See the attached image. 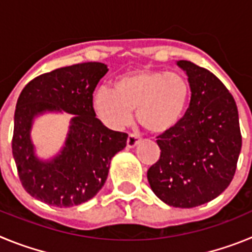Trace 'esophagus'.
<instances>
[{
	"label": "esophagus",
	"instance_id": "1",
	"mask_svg": "<svg viewBox=\"0 0 252 252\" xmlns=\"http://www.w3.org/2000/svg\"><path fill=\"white\" fill-rule=\"evenodd\" d=\"M139 141H140L139 136L133 135V133H130L127 137V141H126V145H127V148H135V146L139 144Z\"/></svg>",
	"mask_w": 252,
	"mask_h": 252
}]
</instances>
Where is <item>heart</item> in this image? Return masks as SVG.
Returning <instances> with one entry per match:
<instances>
[{"instance_id": "1", "label": "heart", "mask_w": 252, "mask_h": 252, "mask_svg": "<svg viewBox=\"0 0 252 252\" xmlns=\"http://www.w3.org/2000/svg\"><path fill=\"white\" fill-rule=\"evenodd\" d=\"M190 97L187 78L158 69H140L124 74L115 90L95 91L93 106L97 115L112 128H122L132 121V111L142 127L161 135L180 121Z\"/></svg>"}]
</instances>
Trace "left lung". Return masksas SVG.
Listing matches in <instances>:
<instances>
[{
	"mask_svg": "<svg viewBox=\"0 0 252 252\" xmlns=\"http://www.w3.org/2000/svg\"><path fill=\"white\" fill-rule=\"evenodd\" d=\"M192 91L174 127L158 136L160 158L149 168L153 192L166 204L193 208L212 201L232 182L242 145L232 94L213 73L179 60Z\"/></svg>",
	"mask_w": 252,
	"mask_h": 252,
	"instance_id": "8db88e82",
	"label": "left lung"
}]
</instances>
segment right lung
<instances>
[{"mask_svg":"<svg viewBox=\"0 0 252 252\" xmlns=\"http://www.w3.org/2000/svg\"><path fill=\"white\" fill-rule=\"evenodd\" d=\"M107 66L97 62L51 70L29 82L15 110L12 154L26 192L46 204L78 206L103 187L111 159L126 146L127 133L112 131L95 119L93 92ZM75 114L66 146L48 163L39 162L30 141L32 119L44 110Z\"/></svg>","mask_w":252,"mask_h":252,"instance_id":"add662e5","label":"right lung"}]
</instances>
